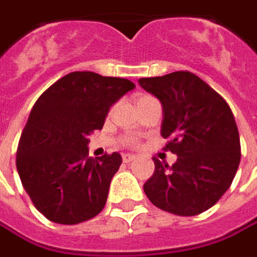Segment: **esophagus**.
<instances>
[{"mask_svg": "<svg viewBox=\"0 0 257 257\" xmlns=\"http://www.w3.org/2000/svg\"><path fill=\"white\" fill-rule=\"evenodd\" d=\"M122 160H123V163H131L132 160H135V156L134 155H123Z\"/></svg>", "mask_w": 257, "mask_h": 257, "instance_id": "obj_1", "label": "esophagus"}]
</instances>
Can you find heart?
Wrapping results in <instances>:
<instances>
[{"label": "heart", "instance_id": "heart-1", "mask_svg": "<svg viewBox=\"0 0 257 257\" xmlns=\"http://www.w3.org/2000/svg\"><path fill=\"white\" fill-rule=\"evenodd\" d=\"M149 97H151V95H141L139 98L136 99V102H139V101H142V99L149 98ZM123 143H125V145H128V146H135L136 139H134V138H125V139H123Z\"/></svg>", "mask_w": 257, "mask_h": 257}]
</instances>
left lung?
Returning <instances> with one entry per match:
<instances>
[{
  "instance_id": "obj_1",
  "label": "left lung",
  "mask_w": 257,
  "mask_h": 257,
  "mask_svg": "<svg viewBox=\"0 0 257 257\" xmlns=\"http://www.w3.org/2000/svg\"><path fill=\"white\" fill-rule=\"evenodd\" d=\"M163 105L165 151L173 166L153 158L155 173L143 184L153 205L174 215H198L232 184L240 162V141L231 108L204 80L190 71L139 78Z\"/></svg>"
}]
</instances>
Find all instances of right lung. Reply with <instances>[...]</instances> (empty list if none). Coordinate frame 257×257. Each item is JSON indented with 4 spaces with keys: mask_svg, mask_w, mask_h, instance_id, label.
<instances>
[{
    "mask_svg": "<svg viewBox=\"0 0 257 257\" xmlns=\"http://www.w3.org/2000/svg\"><path fill=\"white\" fill-rule=\"evenodd\" d=\"M135 88L128 78L73 71L35 102L17 151L22 186L56 224L76 225L102 211L121 155L88 156V136L102 129L112 104Z\"/></svg>",
    "mask_w": 257,
    "mask_h": 257,
    "instance_id": "add662e5",
    "label": "right lung"
}]
</instances>
